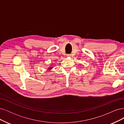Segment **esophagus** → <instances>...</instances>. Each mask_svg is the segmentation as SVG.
I'll use <instances>...</instances> for the list:
<instances>
[{
  "label": "esophagus",
  "mask_w": 124,
  "mask_h": 124,
  "mask_svg": "<svg viewBox=\"0 0 124 124\" xmlns=\"http://www.w3.org/2000/svg\"><path fill=\"white\" fill-rule=\"evenodd\" d=\"M67 56H68V57H70V56H71V54H67Z\"/></svg>",
  "instance_id": "34e87169"
}]
</instances>
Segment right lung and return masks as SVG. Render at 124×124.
<instances>
[{
  "instance_id": "obj_1",
  "label": "right lung",
  "mask_w": 124,
  "mask_h": 124,
  "mask_svg": "<svg viewBox=\"0 0 124 124\" xmlns=\"http://www.w3.org/2000/svg\"><path fill=\"white\" fill-rule=\"evenodd\" d=\"M50 68V69H51V68H52V67H50V68Z\"/></svg>"
}]
</instances>
